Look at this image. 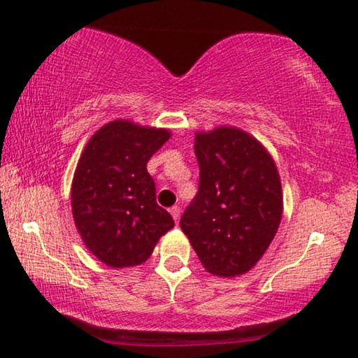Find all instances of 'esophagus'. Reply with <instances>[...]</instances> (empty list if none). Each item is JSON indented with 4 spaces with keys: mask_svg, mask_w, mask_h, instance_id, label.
<instances>
[{
    "mask_svg": "<svg viewBox=\"0 0 358 358\" xmlns=\"http://www.w3.org/2000/svg\"><path fill=\"white\" fill-rule=\"evenodd\" d=\"M169 212H171V215H173L174 222L178 223L179 218H180V207H179V205H174V207H171Z\"/></svg>",
    "mask_w": 358,
    "mask_h": 358,
    "instance_id": "34e87169",
    "label": "esophagus"
}]
</instances>
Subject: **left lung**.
I'll return each instance as SVG.
<instances>
[{
    "mask_svg": "<svg viewBox=\"0 0 358 358\" xmlns=\"http://www.w3.org/2000/svg\"><path fill=\"white\" fill-rule=\"evenodd\" d=\"M199 192L180 218L210 273L236 277L256 266L282 220V184L272 156L248 131L195 134Z\"/></svg>",
    "mask_w": 358,
    "mask_h": 358,
    "instance_id": "left-lung-1",
    "label": "left lung"
}]
</instances>
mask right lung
<instances>
[{
    "instance_id": "obj_1",
    "label": "right lung",
    "mask_w": 358,
    "mask_h": 358,
    "mask_svg": "<svg viewBox=\"0 0 358 358\" xmlns=\"http://www.w3.org/2000/svg\"><path fill=\"white\" fill-rule=\"evenodd\" d=\"M169 130L112 120L87 141L71 184V208L85 246L106 266L143 264L159 238L174 227L156 203L151 156Z\"/></svg>"
}]
</instances>
